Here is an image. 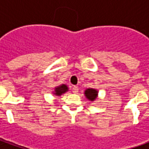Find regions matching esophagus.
Listing matches in <instances>:
<instances>
[{"mask_svg": "<svg viewBox=\"0 0 149 149\" xmlns=\"http://www.w3.org/2000/svg\"><path fill=\"white\" fill-rule=\"evenodd\" d=\"M72 93H78V88L77 86H73L72 88Z\"/></svg>", "mask_w": 149, "mask_h": 149, "instance_id": "34e87169", "label": "esophagus"}]
</instances>
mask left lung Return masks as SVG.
Masks as SVG:
<instances>
[{
    "mask_svg": "<svg viewBox=\"0 0 149 149\" xmlns=\"http://www.w3.org/2000/svg\"><path fill=\"white\" fill-rule=\"evenodd\" d=\"M84 94L88 100L93 101V100H96V98H97V91L96 89H93V88H88V89L85 90Z\"/></svg>",
    "mask_w": 149,
    "mask_h": 149,
    "instance_id": "8db88e82",
    "label": "left lung"
}]
</instances>
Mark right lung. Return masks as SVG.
<instances>
[{
  "label": "right lung",
  "instance_id": "1",
  "mask_svg": "<svg viewBox=\"0 0 149 149\" xmlns=\"http://www.w3.org/2000/svg\"><path fill=\"white\" fill-rule=\"evenodd\" d=\"M67 90H68V87L65 84H62L61 86H58V87L56 88L54 94L56 95V96H61V94L65 93Z\"/></svg>",
  "mask_w": 149,
  "mask_h": 149
}]
</instances>
